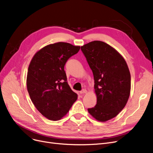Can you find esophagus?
<instances>
[{"instance_id": "1", "label": "esophagus", "mask_w": 153, "mask_h": 153, "mask_svg": "<svg viewBox=\"0 0 153 153\" xmlns=\"http://www.w3.org/2000/svg\"><path fill=\"white\" fill-rule=\"evenodd\" d=\"M87 92V90H85V89H83L82 91H80V94H86Z\"/></svg>"}]
</instances>
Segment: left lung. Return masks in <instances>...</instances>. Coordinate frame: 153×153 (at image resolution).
<instances>
[{"label":"left lung","mask_w":153,"mask_h":153,"mask_svg":"<svg viewBox=\"0 0 153 153\" xmlns=\"http://www.w3.org/2000/svg\"><path fill=\"white\" fill-rule=\"evenodd\" d=\"M93 72L97 104L88 108L97 120L106 122L116 117L130 95L131 74L123 56L105 42L94 41L81 46Z\"/></svg>","instance_id":"1"}]
</instances>
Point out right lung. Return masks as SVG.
Wrapping results in <instances>:
<instances>
[{
	"instance_id": "obj_1",
	"label": "right lung",
	"mask_w": 153,
	"mask_h": 153,
	"mask_svg": "<svg viewBox=\"0 0 153 153\" xmlns=\"http://www.w3.org/2000/svg\"><path fill=\"white\" fill-rule=\"evenodd\" d=\"M80 46L59 42L41 48L28 67L27 88L33 104L45 117L59 120L78 98L67 82L64 66Z\"/></svg>"
}]
</instances>
